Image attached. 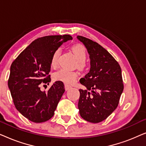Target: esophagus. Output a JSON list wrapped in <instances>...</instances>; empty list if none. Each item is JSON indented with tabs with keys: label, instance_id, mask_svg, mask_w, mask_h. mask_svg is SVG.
<instances>
[{
	"label": "esophagus",
	"instance_id": "esophagus-1",
	"mask_svg": "<svg viewBox=\"0 0 146 146\" xmlns=\"http://www.w3.org/2000/svg\"><path fill=\"white\" fill-rule=\"evenodd\" d=\"M64 88H65V90H68L69 89H70L71 88V87L70 86H68V85H65V86H64Z\"/></svg>",
	"mask_w": 146,
	"mask_h": 146
}]
</instances>
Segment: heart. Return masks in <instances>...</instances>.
Segmentation results:
<instances>
[{
  "instance_id": "heart-1",
  "label": "heart",
  "mask_w": 146,
  "mask_h": 146,
  "mask_svg": "<svg viewBox=\"0 0 146 146\" xmlns=\"http://www.w3.org/2000/svg\"><path fill=\"white\" fill-rule=\"evenodd\" d=\"M71 50L74 54L76 58L78 60V66L83 68L84 62L86 60L87 54L85 47L83 45L77 44L72 46ZM60 52V50L57 49L54 52L51 58L50 65L52 68H56L58 63V57ZM54 80L55 81H60L66 84H72L74 83L78 78V73L75 71L68 70L66 69H60L56 72L53 75Z\"/></svg>"
}]
</instances>
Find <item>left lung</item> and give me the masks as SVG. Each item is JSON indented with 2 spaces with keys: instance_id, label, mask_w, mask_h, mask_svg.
<instances>
[{
  "instance_id": "left-lung-1",
  "label": "left lung",
  "mask_w": 146,
  "mask_h": 146,
  "mask_svg": "<svg viewBox=\"0 0 146 146\" xmlns=\"http://www.w3.org/2000/svg\"><path fill=\"white\" fill-rule=\"evenodd\" d=\"M77 38L84 44L90 58V72L80 80L86 89L79 90V112L85 120L99 123L118 106L123 90L121 70L114 58L99 44L82 36Z\"/></svg>"
}]
</instances>
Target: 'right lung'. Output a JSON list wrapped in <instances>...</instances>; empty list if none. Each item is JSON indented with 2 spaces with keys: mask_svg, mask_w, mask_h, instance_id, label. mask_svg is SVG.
<instances>
[{
  "mask_svg": "<svg viewBox=\"0 0 146 146\" xmlns=\"http://www.w3.org/2000/svg\"><path fill=\"white\" fill-rule=\"evenodd\" d=\"M72 39L68 35L38 38L12 63L8 86L16 108L30 121L44 122L54 114L65 91L64 85L56 81L47 92L41 91L40 87L50 82L49 72L54 52Z\"/></svg>",
  "mask_w": 146,
  "mask_h": 146,
  "instance_id": "obj_1",
  "label": "right lung"
}]
</instances>
